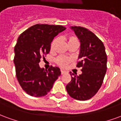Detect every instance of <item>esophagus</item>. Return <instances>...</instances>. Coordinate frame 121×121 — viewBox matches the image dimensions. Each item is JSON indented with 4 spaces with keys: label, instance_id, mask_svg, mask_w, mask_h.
Instances as JSON below:
<instances>
[{
    "label": "esophagus",
    "instance_id": "obj_1",
    "mask_svg": "<svg viewBox=\"0 0 121 121\" xmlns=\"http://www.w3.org/2000/svg\"><path fill=\"white\" fill-rule=\"evenodd\" d=\"M60 71H61L62 75H63V74H64L65 73H66V71H64V70H62V69H61V70H60Z\"/></svg>",
    "mask_w": 121,
    "mask_h": 121
}]
</instances>
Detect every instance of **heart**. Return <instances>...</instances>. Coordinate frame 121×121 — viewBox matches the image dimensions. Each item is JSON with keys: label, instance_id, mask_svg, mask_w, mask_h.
Returning <instances> with one entry per match:
<instances>
[{"label": "heart", "instance_id": "heart-1", "mask_svg": "<svg viewBox=\"0 0 121 121\" xmlns=\"http://www.w3.org/2000/svg\"><path fill=\"white\" fill-rule=\"evenodd\" d=\"M66 39L68 44L71 43V42H75V41H78L77 39V38L75 37H73V36L67 37ZM59 41V38H55L54 40H53L52 45H51L52 49L55 48V47L56 46V45L58 44ZM70 61H71V59H69V57H65V56H59V57H57L56 60H55V62H56L57 64H58L60 66L62 67V68L66 67Z\"/></svg>", "mask_w": 121, "mask_h": 121}]
</instances>
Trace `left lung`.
<instances>
[{
  "mask_svg": "<svg viewBox=\"0 0 121 121\" xmlns=\"http://www.w3.org/2000/svg\"><path fill=\"white\" fill-rule=\"evenodd\" d=\"M80 40V61L77 67H82V74L71 76L66 88L76 100H86L93 97L103 84L107 69V55L103 42L93 33L83 27L71 26ZM73 75V74H72Z\"/></svg>",
  "mask_w": 121,
  "mask_h": 121,
  "instance_id": "1",
  "label": "left lung"
}]
</instances>
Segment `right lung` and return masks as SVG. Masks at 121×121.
Listing matches in <instances>:
<instances>
[{"mask_svg": "<svg viewBox=\"0 0 121 121\" xmlns=\"http://www.w3.org/2000/svg\"><path fill=\"white\" fill-rule=\"evenodd\" d=\"M66 30L59 25L35 24L24 31L15 46L16 77L23 90L34 97L46 95L60 75L58 67L41 68L40 59L50 51L55 36Z\"/></svg>", "mask_w": 121, "mask_h": 121, "instance_id": "obj_1", "label": "right lung"}]
</instances>
